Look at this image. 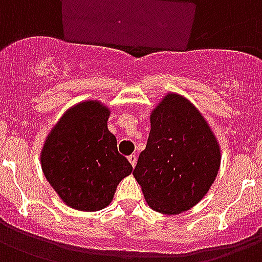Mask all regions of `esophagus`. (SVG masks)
I'll return each instance as SVG.
<instances>
[{
    "label": "esophagus",
    "instance_id": "1",
    "mask_svg": "<svg viewBox=\"0 0 262 262\" xmlns=\"http://www.w3.org/2000/svg\"><path fill=\"white\" fill-rule=\"evenodd\" d=\"M137 156H135V154H131V156L128 157V161H129V164L133 165V166H135V165H137Z\"/></svg>",
    "mask_w": 262,
    "mask_h": 262
}]
</instances>
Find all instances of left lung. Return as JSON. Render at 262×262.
Masks as SVG:
<instances>
[{"label":"left lung","instance_id":"8db88e82","mask_svg":"<svg viewBox=\"0 0 262 262\" xmlns=\"http://www.w3.org/2000/svg\"><path fill=\"white\" fill-rule=\"evenodd\" d=\"M150 123L133 174L152 210L180 214L196 206L216 179L219 144L202 114L180 95L165 96Z\"/></svg>","mask_w":262,"mask_h":262}]
</instances>
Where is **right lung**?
<instances>
[{
	"mask_svg": "<svg viewBox=\"0 0 262 262\" xmlns=\"http://www.w3.org/2000/svg\"><path fill=\"white\" fill-rule=\"evenodd\" d=\"M108 118L110 110L101 102L77 104L56 123L41 150L46 179L75 210H102L112 202L118 184L133 171L106 127Z\"/></svg>",
	"mask_w": 262,
	"mask_h": 262,
	"instance_id": "1",
	"label": "right lung"
}]
</instances>
